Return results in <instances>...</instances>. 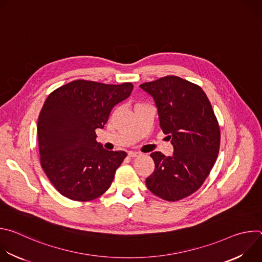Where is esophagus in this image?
<instances>
[{
	"label": "esophagus",
	"mask_w": 262,
	"mask_h": 262,
	"mask_svg": "<svg viewBox=\"0 0 262 262\" xmlns=\"http://www.w3.org/2000/svg\"><path fill=\"white\" fill-rule=\"evenodd\" d=\"M128 157L129 158H132V159H134V158H137V157H139V152H136V151H128Z\"/></svg>",
	"instance_id": "obj_1"
}]
</instances>
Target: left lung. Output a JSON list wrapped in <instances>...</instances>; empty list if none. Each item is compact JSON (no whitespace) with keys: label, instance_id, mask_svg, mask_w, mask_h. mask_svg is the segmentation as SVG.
Returning <instances> with one entry per match:
<instances>
[{"label":"left lung","instance_id":"1","mask_svg":"<svg viewBox=\"0 0 262 262\" xmlns=\"http://www.w3.org/2000/svg\"><path fill=\"white\" fill-rule=\"evenodd\" d=\"M158 107L160 125L174 151L166 157L152 152L155 171L146 178L148 190L167 201L195 193L217 158L220 127L204 91L175 76L140 85Z\"/></svg>","mask_w":262,"mask_h":262}]
</instances>
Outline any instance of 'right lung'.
<instances>
[{
  "instance_id": "1",
  "label": "right lung",
  "mask_w": 262,
  "mask_h": 262,
  "mask_svg": "<svg viewBox=\"0 0 262 262\" xmlns=\"http://www.w3.org/2000/svg\"><path fill=\"white\" fill-rule=\"evenodd\" d=\"M132 83L106 85L77 80L53 91L38 118L40 163L56 190L74 201H90L111 186L125 151L96 142L112 108L126 99Z\"/></svg>"
}]
</instances>
